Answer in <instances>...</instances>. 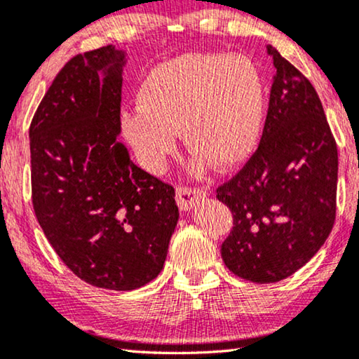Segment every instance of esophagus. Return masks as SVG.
<instances>
[{
    "label": "esophagus",
    "instance_id": "esophagus-1",
    "mask_svg": "<svg viewBox=\"0 0 359 359\" xmlns=\"http://www.w3.org/2000/svg\"><path fill=\"white\" fill-rule=\"evenodd\" d=\"M177 203H179L180 210L184 212H190L198 200H203L207 197V190L203 189H190V187H179L177 189Z\"/></svg>",
    "mask_w": 359,
    "mask_h": 359
}]
</instances>
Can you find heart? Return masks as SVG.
Listing matches in <instances>:
<instances>
[{
    "label": "heart",
    "instance_id": "heart-1",
    "mask_svg": "<svg viewBox=\"0 0 359 359\" xmlns=\"http://www.w3.org/2000/svg\"><path fill=\"white\" fill-rule=\"evenodd\" d=\"M140 107L123 114V136L140 164L159 172L182 131L185 146L217 169L241 164L259 140L264 83L243 55L187 54L162 62L142 80Z\"/></svg>",
    "mask_w": 359,
    "mask_h": 359
}]
</instances>
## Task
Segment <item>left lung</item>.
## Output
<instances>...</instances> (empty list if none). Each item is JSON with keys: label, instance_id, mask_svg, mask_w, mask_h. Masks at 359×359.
<instances>
[{"label": "left lung", "instance_id": "8db88e82", "mask_svg": "<svg viewBox=\"0 0 359 359\" xmlns=\"http://www.w3.org/2000/svg\"><path fill=\"white\" fill-rule=\"evenodd\" d=\"M269 108L259 146L217 189L233 213L222 245L233 274L257 284L292 276L323 246L335 223L338 151L313 85L272 46Z\"/></svg>", "mask_w": 359, "mask_h": 359}]
</instances>
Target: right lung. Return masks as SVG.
I'll return each mask as SVG.
<instances>
[{
    "mask_svg": "<svg viewBox=\"0 0 359 359\" xmlns=\"http://www.w3.org/2000/svg\"><path fill=\"white\" fill-rule=\"evenodd\" d=\"M124 65L126 52L114 46L75 55L29 128L37 222L76 277L109 290L156 279L179 222L174 187L140 169L118 141Z\"/></svg>",
    "mask_w": 359,
    "mask_h": 359,
    "instance_id": "add662e5",
    "label": "right lung"
}]
</instances>
